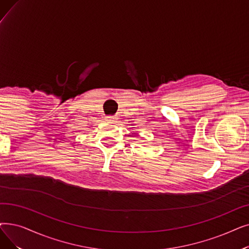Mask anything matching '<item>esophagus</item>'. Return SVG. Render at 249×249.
<instances>
[{
	"instance_id": "34e87169",
	"label": "esophagus",
	"mask_w": 249,
	"mask_h": 249,
	"mask_svg": "<svg viewBox=\"0 0 249 249\" xmlns=\"http://www.w3.org/2000/svg\"><path fill=\"white\" fill-rule=\"evenodd\" d=\"M115 117H113V116H109V117H107L106 118V120L107 121V122H114L115 121Z\"/></svg>"
}]
</instances>
